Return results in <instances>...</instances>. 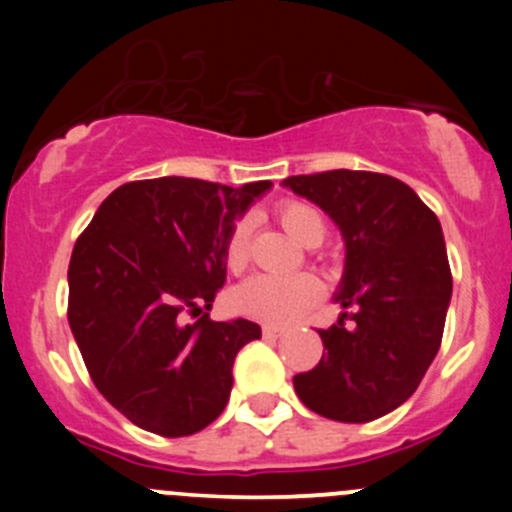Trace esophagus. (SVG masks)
<instances>
[{
  "label": "esophagus",
  "instance_id": "esophagus-1",
  "mask_svg": "<svg viewBox=\"0 0 512 512\" xmlns=\"http://www.w3.org/2000/svg\"><path fill=\"white\" fill-rule=\"evenodd\" d=\"M262 334H265L267 339H275V337H282V334H285V329L275 327V324H265V327H262Z\"/></svg>",
  "mask_w": 512,
  "mask_h": 512
}]
</instances>
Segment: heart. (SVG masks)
Here are the masks:
<instances>
[{
    "mask_svg": "<svg viewBox=\"0 0 512 512\" xmlns=\"http://www.w3.org/2000/svg\"><path fill=\"white\" fill-rule=\"evenodd\" d=\"M277 220L302 245L314 247L327 237V218L322 210L302 200H287L277 208ZM250 257V223L237 220L225 240V265L230 272H240ZM322 299V287L309 275L275 277L255 275L232 294L237 312L267 324H289L302 317Z\"/></svg>",
    "mask_w": 512,
    "mask_h": 512,
    "instance_id": "b5f03b06",
    "label": "heart"
}]
</instances>
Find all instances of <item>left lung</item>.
I'll use <instances>...</instances> for the list:
<instances>
[{
  "mask_svg": "<svg viewBox=\"0 0 512 512\" xmlns=\"http://www.w3.org/2000/svg\"><path fill=\"white\" fill-rule=\"evenodd\" d=\"M285 188L319 205L347 242L334 297L347 312L319 329L327 354L294 376V391L324 418L374 421L414 394L441 347L453 289L441 223L409 185L384 173L292 175Z\"/></svg>",
  "mask_w": 512,
  "mask_h": 512,
  "instance_id": "left-lung-1",
  "label": "left lung"
}]
</instances>
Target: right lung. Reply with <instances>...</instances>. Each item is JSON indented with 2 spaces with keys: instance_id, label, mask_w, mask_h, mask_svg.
Segmentation results:
<instances>
[{
  "instance_id": "obj_1",
  "label": "right lung",
  "mask_w": 512,
  "mask_h": 512,
  "mask_svg": "<svg viewBox=\"0 0 512 512\" xmlns=\"http://www.w3.org/2000/svg\"><path fill=\"white\" fill-rule=\"evenodd\" d=\"M270 185L133 180L103 200L76 240L71 332L96 389L138 428L178 438L223 414L235 356L262 329L213 322L205 309L225 285L232 225Z\"/></svg>"
}]
</instances>
